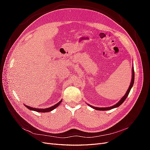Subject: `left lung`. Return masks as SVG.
<instances>
[{
  "mask_svg": "<svg viewBox=\"0 0 150 150\" xmlns=\"http://www.w3.org/2000/svg\"><path fill=\"white\" fill-rule=\"evenodd\" d=\"M134 81V67H132V79H131V82L129 87L128 91H126V94H125V96L120 99V101H119L118 103H116V104H115V105H114V106H111V107H108V108H97V107H94V106H90V105H89V106H90L91 107V108H93V109H94V110H99V111L110 110H111V109H113V108H117V107L120 106L121 105V104L125 101V99H126V98L128 97V94H129V92H130V90H131V88H132V86H133Z\"/></svg>",
  "mask_w": 150,
  "mask_h": 150,
  "instance_id": "1",
  "label": "left lung"
}]
</instances>
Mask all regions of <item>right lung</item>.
<instances>
[{"label": "right lung", "instance_id": "add662e5", "mask_svg": "<svg viewBox=\"0 0 150 150\" xmlns=\"http://www.w3.org/2000/svg\"><path fill=\"white\" fill-rule=\"evenodd\" d=\"M62 102V100H61L58 103H57L56 104H55L54 106H52L50 108H46V109H38V108H31L29 106H25V107L29 109V110H33V111H37V112H49V111H52L54 109H55L56 108H57L59 104H61V103Z\"/></svg>", "mask_w": 150, "mask_h": 150}]
</instances>
